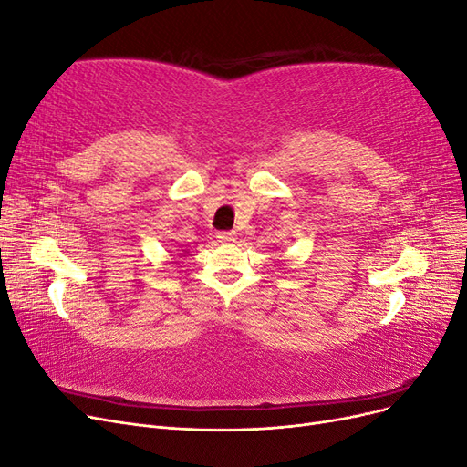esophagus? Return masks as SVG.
I'll list each match as a JSON object with an SVG mask.
<instances>
[{
    "instance_id": "34e87169",
    "label": "esophagus",
    "mask_w": 467,
    "mask_h": 467,
    "mask_svg": "<svg viewBox=\"0 0 467 467\" xmlns=\"http://www.w3.org/2000/svg\"><path fill=\"white\" fill-rule=\"evenodd\" d=\"M216 237L220 244H234L237 239V234L235 232H220Z\"/></svg>"
}]
</instances>
